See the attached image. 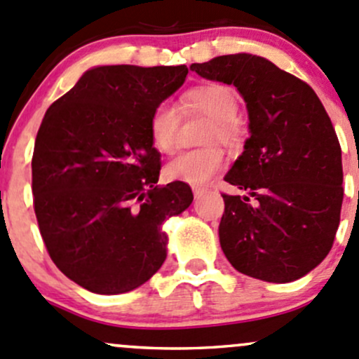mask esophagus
<instances>
[{
	"mask_svg": "<svg viewBox=\"0 0 359 359\" xmlns=\"http://www.w3.org/2000/svg\"><path fill=\"white\" fill-rule=\"evenodd\" d=\"M194 198L196 199H199V198H203V194H205V189H201V187H194Z\"/></svg>",
	"mask_w": 359,
	"mask_h": 359,
	"instance_id": "obj_1",
	"label": "esophagus"
}]
</instances>
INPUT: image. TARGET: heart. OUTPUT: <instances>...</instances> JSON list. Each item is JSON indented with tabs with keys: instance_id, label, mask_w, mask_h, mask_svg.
I'll list each match as a JSON object with an SVG mask.
<instances>
[{
	"instance_id": "heart-1",
	"label": "heart",
	"mask_w": 359,
	"mask_h": 359,
	"mask_svg": "<svg viewBox=\"0 0 359 359\" xmlns=\"http://www.w3.org/2000/svg\"><path fill=\"white\" fill-rule=\"evenodd\" d=\"M186 111H199L213 118L208 141L218 139L224 144H236L239 137L237 126L236 93L224 84H205L187 90L182 100ZM179 130V111L173 104L161 103L154 108L149 118L151 142L161 153H172L177 144ZM225 165L224 151L220 148H205L184 151L168 161L165 173L172 180H182L192 186H203Z\"/></svg>"
}]
</instances>
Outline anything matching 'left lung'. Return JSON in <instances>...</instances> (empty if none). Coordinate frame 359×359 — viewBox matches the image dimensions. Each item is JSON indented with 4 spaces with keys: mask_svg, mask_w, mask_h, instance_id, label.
Here are the masks:
<instances>
[{
    "mask_svg": "<svg viewBox=\"0 0 359 359\" xmlns=\"http://www.w3.org/2000/svg\"><path fill=\"white\" fill-rule=\"evenodd\" d=\"M191 70L233 86L248 108L249 137L225 175L246 194H224L222 251L252 278L304 277L329 255L344 198L341 146L322 101L306 82L249 53Z\"/></svg>",
    "mask_w": 359,
    "mask_h": 359,
    "instance_id": "8db88e82",
    "label": "left lung"
}]
</instances>
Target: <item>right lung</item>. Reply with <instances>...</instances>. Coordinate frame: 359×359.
I'll return each instance as SVG.
<instances>
[{
	"instance_id": "right-lung-1",
	"label": "right lung",
	"mask_w": 359,
	"mask_h": 359,
	"mask_svg": "<svg viewBox=\"0 0 359 359\" xmlns=\"http://www.w3.org/2000/svg\"><path fill=\"white\" fill-rule=\"evenodd\" d=\"M187 67L103 65L86 70L48 108L32 156L34 210L55 265L81 287L123 294L167 258L165 220L192 203L184 182L158 186L151 113Z\"/></svg>"
}]
</instances>
